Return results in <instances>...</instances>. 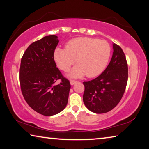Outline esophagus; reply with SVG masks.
<instances>
[{"label": "esophagus", "instance_id": "34e87169", "mask_svg": "<svg viewBox=\"0 0 149 149\" xmlns=\"http://www.w3.org/2000/svg\"><path fill=\"white\" fill-rule=\"evenodd\" d=\"M76 83H77V81H74V80H70V83L71 85H74V84Z\"/></svg>", "mask_w": 149, "mask_h": 149}]
</instances>
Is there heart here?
Here are the masks:
<instances>
[{"mask_svg": "<svg viewBox=\"0 0 149 149\" xmlns=\"http://www.w3.org/2000/svg\"><path fill=\"white\" fill-rule=\"evenodd\" d=\"M108 43L87 37L74 38L67 42L66 48H56L54 58L60 70L66 72L75 63L77 65L69 73L73 78L86 74L89 78L97 76L105 69L110 56Z\"/></svg>", "mask_w": 149, "mask_h": 149, "instance_id": "obj_1", "label": "heart"}]
</instances>
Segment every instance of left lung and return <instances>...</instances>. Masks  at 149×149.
<instances>
[{"label": "left lung", "mask_w": 149, "mask_h": 149, "mask_svg": "<svg viewBox=\"0 0 149 149\" xmlns=\"http://www.w3.org/2000/svg\"><path fill=\"white\" fill-rule=\"evenodd\" d=\"M113 52L105 70L97 78L83 82V102L91 111L106 113L121 100L128 81V64L122 49L113 44Z\"/></svg>", "instance_id": "8db88e82"}]
</instances>
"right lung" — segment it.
Here are the masks:
<instances>
[{
    "mask_svg": "<svg viewBox=\"0 0 149 149\" xmlns=\"http://www.w3.org/2000/svg\"><path fill=\"white\" fill-rule=\"evenodd\" d=\"M59 40L55 35L32 43L21 58L19 79L27 104L38 113L50 116L60 113L68 103L70 84L62 76L54 59ZM58 79V85H55Z\"/></svg>",
    "mask_w": 149,
    "mask_h": 149,
    "instance_id": "add662e5",
    "label": "right lung"
}]
</instances>
